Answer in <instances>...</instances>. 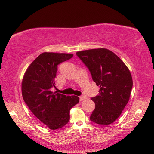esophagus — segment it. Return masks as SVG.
<instances>
[{
    "label": "esophagus",
    "mask_w": 154,
    "mask_h": 154,
    "mask_svg": "<svg viewBox=\"0 0 154 154\" xmlns=\"http://www.w3.org/2000/svg\"><path fill=\"white\" fill-rule=\"evenodd\" d=\"M87 99V97H85V96H80V97H79V99H80L81 101V100H85V99Z\"/></svg>",
    "instance_id": "esophagus-1"
}]
</instances>
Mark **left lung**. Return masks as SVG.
Instances as JSON below:
<instances>
[{"label": "left lung", "mask_w": 154, "mask_h": 154, "mask_svg": "<svg viewBox=\"0 0 154 154\" xmlns=\"http://www.w3.org/2000/svg\"><path fill=\"white\" fill-rule=\"evenodd\" d=\"M76 55L100 87L99 94L91 98L95 109L90 120L100 125L112 124L130 99L133 85L130 70L115 54L105 48L77 51Z\"/></svg>", "instance_id": "obj_1"}]
</instances>
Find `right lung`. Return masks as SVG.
<instances>
[{"mask_svg": "<svg viewBox=\"0 0 154 154\" xmlns=\"http://www.w3.org/2000/svg\"><path fill=\"white\" fill-rule=\"evenodd\" d=\"M73 56L71 54L44 52L35 59L23 77V99L34 115L51 130L66 125L71 109L79 101L77 96H66L51 91V87L56 88L57 65Z\"/></svg>", "mask_w": 154, "mask_h": 154, "instance_id": "obj_1", "label": "right lung"}]
</instances>
